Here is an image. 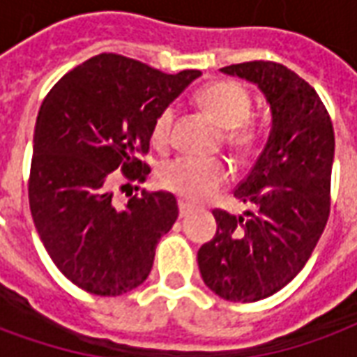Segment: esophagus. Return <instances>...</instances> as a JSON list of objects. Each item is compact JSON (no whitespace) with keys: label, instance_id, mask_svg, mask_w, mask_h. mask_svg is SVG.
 <instances>
[{"label":"esophagus","instance_id":"obj_1","mask_svg":"<svg viewBox=\"0 0 357 357\" xmlns=\"http://www.w3.org/2000/svg\"><path fill=\"white\" fill-rule=\"evenodd\" d=\"M178 206H179V218L189 216V214H191V212H193V208H195L193 204H189L187 201H179Z\"/></svg>","mask_w":357,"mask_h":357}]
</instances>
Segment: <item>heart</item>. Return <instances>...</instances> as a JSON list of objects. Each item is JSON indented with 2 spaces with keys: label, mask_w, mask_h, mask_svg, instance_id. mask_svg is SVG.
<instances>
[{
  "label": "heart",
  "mask_w": 357,
  "mask_h": 357,
  "mask_svg": "<svg viewBox=\"0 0 357 357\" xmlns=\"http://www.w3.org/2000/svg\"><path fill=\"white\" fill-rule=\"evenodd\" d=\"M201 109L216 120L225 130L227 143L241 153L255 147L256 135L247 126L252 114V97L237 82H214L202 88L197 95ZM176 110L172 105L156 114L151 130V141L156 147H164L172 135ZM229 179V168L222 160H204L195 156H179L160 168V183L174 193L191 201H202L214 195Z\"/></svg>",
  "instance_id": "b5f03b06"
}]
</instances>
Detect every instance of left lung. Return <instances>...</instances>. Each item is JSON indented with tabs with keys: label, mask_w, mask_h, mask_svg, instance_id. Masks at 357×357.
<instances>
[{
	"label": "left lung",
	"mask_w": 357,
	"mask_h": 357,
	"mask_svg": "<svg viewBox=\"0 0 357 357\" xmlns=\"http://www.w3.org/2000/svg\"><path fill=\"white\" fill-rule=\"evenodd\" d=\"M252 82L271 110V130L235 199L256 212L214 210L216 235L197 252L204 284L229 302L268 298L291 283L321 237L331 208L335 132L315 89L287 66L250 61L220 68Z\"/></svg>",
	"instance_id": "left-lung-1"
}]
</instances>
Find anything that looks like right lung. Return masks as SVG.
Instances as JSON below:
<instances>
[{
  "label": "right lung",
  "mask_w": 357,
  "mask_h": 357,
  "mask_svg": "<svg viewBox=\"0 0 357 357\" xmlns=\"http://www.w3.org/2000/svg\"><path fill=\"white\" fill-rule=\"evenodd\" d=\"M199 76L101 53L65 74L43 99L30 212L53 264L76 287L120 296L151 273L158 241L178 220V201L166 191H141L118 206L112 172L145 181L151 170L139 155L149 153L156 114Z\"/></svg>",
  "instance_id": "add662e5"
}]
</instances>
